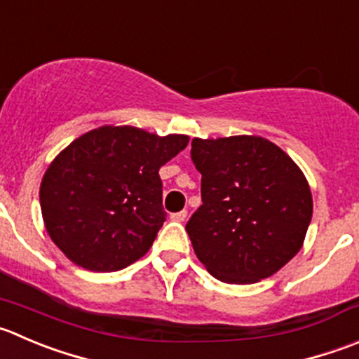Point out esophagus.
<instances>
[{
    "label": "esophagus",
    "instance_id": "1",
    "mask_svg": "<svg viewBox=\"0 0 359 359\" xmlns=\"http://www.w3.org/2000/svg\"><path fill=\"white\" fill-rule=\"evenodd\" d=\"M186 217H187V212L186 210L175 212V214L170 215V219H172V221H177V222H184V221H186Z\"/></svg>",
    "mask_w": 359,
    "mask_h": 359
}]
</instances>
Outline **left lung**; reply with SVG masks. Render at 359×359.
<instances>
[{
	"instance_id": "1",
	"label": "left lung",
	"mask_w": 359,
	"mask_h": 359,
	"mask_svg": "<svg viewBox=\"0 0 359 359\" xmlns=\"http://www.w3.org/2000/svg\"><path fill=\"white\" fill-rule=\"evenodd\" d=\"M201 201L186 229L215 279L254 284L297 256L312 219L304 172L263 137L193 138Z\"/></svg>"
}]
</instances>
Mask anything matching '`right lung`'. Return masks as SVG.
Returning <instances> with one entry per match:
<instances>
[{"instance_id":"1","label":"right lung","mask_w":359,"mask_h":359,"mask_svg":"<svg viewBox=\"0 0 359 359\" xmlns=\"http://www.w3.org/2000/svg\"><path fill=\"white\" fill-rule=\"evenodd\" d=\"M187 142L133 126H102L73 140L40 184L52 242L91 272H117L145 256L166 219L159 168Z\"/></svg>"}]
</instances>
